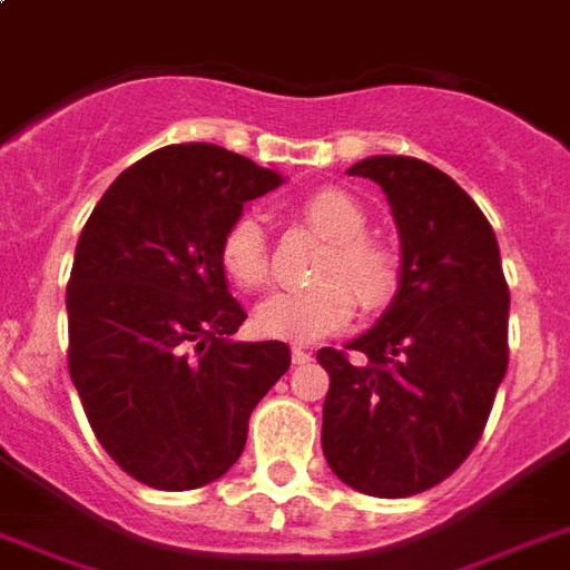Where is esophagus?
<instances>
[{
	"instance_id": "34e87169",
	"label": "esophagus",
	"mask_w": 570,
	"mask_h": 570,
	"mask_svg": "<svg viewBox=\"0 0 570 570\" xmlns=\"http://www.w3.org/2000/svg\"><path fill=\"white\" fill-rule=\"evenodd\" d=\"M293 361L295 364H311L313 352H307L304 346H293Z\"/></svg>"
}]
</instances>
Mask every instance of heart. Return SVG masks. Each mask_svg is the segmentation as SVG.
<instances>
[{"label": "heart", "mask_w": 570, "mask_h": 570, "mask_svg": "<svg viewBox=\"0 0 570 570\" xmlns=\"http://www.w3.org/2000/svg\"><path fill=\"white\" fill-rule=\"evenodd\" d=\"M295 213L328 239L316 281L307 289H281L257 307V328L268 337L311 343L334 334L352 320L355 302L361 313L387 311L402 284V263L387 242L366 233L370 215L355 195L334 186L313 189L298 200ZM224 275L239 289H259L272 275V250L263 224L239 215L227 224L218 245Z\"/></svg>", "instance_id": "heart-1"}]
</instances>
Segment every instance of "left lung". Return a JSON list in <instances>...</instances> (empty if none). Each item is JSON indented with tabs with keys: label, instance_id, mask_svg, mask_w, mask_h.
Instances as JSON below:
<instances>
[{
	"label": "left lung",
	"instance_id": "1",
	"mask_svg": "<svg viewBox=\"0 0 570 570\" xmlns=\"http://www.w3.org/2000/svg\"><path fill=\"white\" fill-rule=\"evenodd\" d=\"M384 189L402 284L373 331L320 348L328 373L322 452L348 488L411 497L455 473L485 432L509 366V284L491 224L434 165L373 156L348 168Z\"/></svg>",
	"mask_w": 570,
	"mask_h": 570
}]
</instances>
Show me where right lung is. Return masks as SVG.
<instances>
[{"label":"right lung","mask_w":570,"mask_h":570,"mask_svg":"<svg viewBox=\"0 0 570 570\" xmlns=\"http://www.w3.org/2000/svg\"><path fill=\"white\" fill-rule=\"evenodd\" d=\"M281 177L215 145H171L111 183L76 242L67 366L115 464L159 491L236 464L286 343H236L245 322L218 245L242 204Z\"/></svg>","instance_id":"obj_1"}]
</instances>
